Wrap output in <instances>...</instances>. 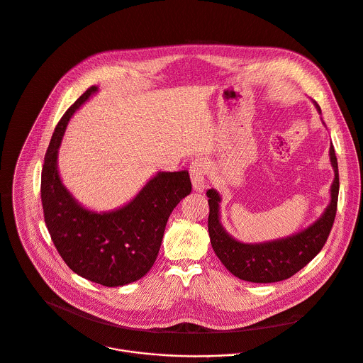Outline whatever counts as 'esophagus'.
Here are the masks:
<instances>
[{
  "label": "esophagus",
  "mask_w": 363,
  "mask_h": 363,
  "mask_svg": "<svg viewBox=\"0 0 363 363\" xmlns=\"http://www.w3.org/2000/svg\"><path fill=\"white\" fill-rule=\"evenodd\" d=\"M207 173H208V166L206 159L203 157H196L190 163V177L193 183V189L199 193L204 191L206 189V182H207Z\"/></svg>",
  "instance_id": "esophagus-1"
}]
</instances>
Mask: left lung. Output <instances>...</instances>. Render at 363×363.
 Returning a JSON list of instances; mask_svg holds the SVG:
<instances>
[{
  "label": "left lung",
  "instance_id": "left-lung-1",
  "mask_svg": "<svg viewBox=\"0 0 363 363\" xmlns=\"http://www.w3.org/2000/svg\"><path fill=\"white\" fill-rule=\"evenodd\" d=\"M313 105L320 115L319 106L315 102ZM329 160L333 169V182L329 190L330 200L323 213L303 230L271 241L242 242L228 234L220 216L221 196L216 189L207 190L211 247L223 265L233 275L257 284L278 282L302 269L322 250L335 220L339 194L337 160L332 143L329 146Z\"/></svg>",
  "mask_w": 363,
  "mask_h": 363
}]
</instances>
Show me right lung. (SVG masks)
<instances>
[{"label": "right lung", "instance_id": "1", "mask_svg": "<svg viewBox=\"0 0 363 363\" xmlns=\"http://www.w3.org/2000/svg\"><path fill=\"white\" fill-rule=\"evenodd\" d=\"M98 91L91 86L57 125L44 160L41 199L48 231L67 265L92 282L122 286L153 267L169 216L190 194L191 182L187 170L157 172L122 207L96 211L82 206L61 179L58 153L71 118Z\"/></svg>", "mask_w": 363, "mask_h": 363}]
</instances>
